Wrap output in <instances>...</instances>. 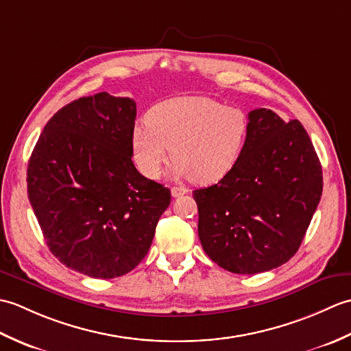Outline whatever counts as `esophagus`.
I'll return each instance as SVG.
<instances>
[{
	"instance_id": "1",
	"label": "esophagus",
	"mask_w": 351,
	"mask_h": 351,
	"mask_svg": "<svg viewBox=\"0 0 351 351\" xmlns=\"http://www.w3.org/2000/svg\"><path fill=\"white\" fill-rule=\"evenodd\" d=\"M170 193H171V196H173V197H180V196H184L185 193H187V189H184V187H171Z\"/></svg>"
}]
</instances>
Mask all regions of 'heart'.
<instances>
[{"mask_svg": "<svg viewBox=\"0 0 351 351\" xmlns=\"http://www.w3.org/2000/svg\"><path fill=\"white\" fill-rule=\"evenodd\" d=\"M249 130V116L241 108L204 96L171 98L149 111L147 125L132 131L134 160L141 173L156 180L171 149V176L210 185L235 167Z\"/></svg>", "mask_w": 351, "mask_h": 351, "instance_id": "b5f03b06", "label": "heart"}]
</instances>
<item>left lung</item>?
<instances>
[{
    "mask_svg": "<svg viewBox=\"0 0 351 351\" xmlns=\"http://www.w3.org/2000/svg\"><path fill=\"white\" fill-rule=\"evenodd\" d=\"M240 160L195 190L199 238L215 264L237 274L268 271L295 255L323 191V170L299 121L267 108L249 113Z\"/></svg>",
    "mask_w": 351,
    "mask_h": 351,
    "instance_id": "left-lung-1",
    "label": "left lung"
}]
</instances>
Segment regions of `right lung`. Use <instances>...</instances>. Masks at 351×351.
I'll use <instances>...</instances> for the list:
<instances>
[{"label": "right lung", "instance_id": "right-lung-1", "mask_svg": "<svg viewBox=\"0 0 351 351\" xmlns=\"http://www.w3.org/2000/svg\"><path fill=\"white\" fill-rule=\"evenodd\" d=\"M136 116L130 98H80L49 119L28 161V199L51 253L90 278L136 268L170 205V190L131 160Z\"/></svg>", "mask_w": 351, "mask_h": 351}]
</instances>
